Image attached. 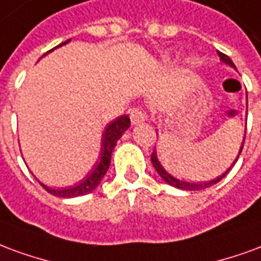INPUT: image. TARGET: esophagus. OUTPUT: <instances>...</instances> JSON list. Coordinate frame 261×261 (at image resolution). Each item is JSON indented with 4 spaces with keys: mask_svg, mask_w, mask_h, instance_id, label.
Returning <instances> with one entry per match:
<instances>
[{
    "mask_svg": "<svg viewBox=\"0 0 261 261\" xmlns=\"http://www.w3.org/2000/svg\"><path fill=\"white\" fill-rule=\"evenodd\" d=\"M129 114H130V121H132L133 125L142 123V122H144L146 119H147V115H146V112H144L142 108H139V107L132 108Z\"/></svg>",
    "mask_w": 261,
    "mask_h": 261,
    "instance_id": "esophagus-1",
    "label": "esophagus"
}]
</instances>
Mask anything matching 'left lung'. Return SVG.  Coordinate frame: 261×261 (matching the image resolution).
Here are the masks:
<instances>
[{"instance_id": "left-lung-1", "label": "left lung", "mask_w": 261, "mask_h": 261, "mask_svg": "<svg viewBox=\"0 0 261 261\" xmlns=\"http://www.w3.org/2000/svg\"><path fill=\"white\" fill-rule=\"evenodd\" d=\"M217 54H218V57H220V60L222 61V62H225V64H228V65H231L235 68V65H233V62L231 61V58L228 57V55H225L224 53H221V51H217ZM245 143V142H243ZM243 143H242V147H241V150H239V154H241V151H242L243 149ZM239 157V155H238ZM238 157L237 160H235V163L238 161ZM151 163H153L154 168H155V171L159 172V175L163 178V179L168 184V185L174 186V188H178V189H184V191H201V189H206V188H210V186L216 185L217 182H220V180L225 176V175L229 172V170H231L232 167H229L228 168V171H225L224 174L221 175V176H218V178H216V179L210 180V182H206V184H191V182H185V180H179L176 179V178H174V176H171L167 171L161 167V164L159 163V160H157V155H155V151H153L151 153ZM233 163V164H235Z\"/></svg>"}]
</instances>
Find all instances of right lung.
I'll return each mask as SVG.
<instances>
[{"label": "right lung", "mask_w": 261, "mask_h": 261, "mask_svg": "<svg viewBox=\"0 0 261 261\" xmlns=\"http://www.w3.org/2000/svg\"><path fill=\"white\" fill-rule=\"evenodd\" d=\"M68 41L69 40H66L65 43H62L60 45L66 44ZM129 125H130V119H129L128 115H122V117L117 118L115 121H112L111 123H108L107 128H106V130L102 133V146L101 153H100V159L97 160L96 165L93 167L90 174H87L86 178L81 180L77 185L70 186V188H64V189H53V188L43 185L41 182H40V185L43 186L48 193L57 196V197H76V196L87 195L91 191H94L97 186H98V184L101 182L102 176L106 175L108 167H110L112 150L115 147L118 139H121L122 133L129 128Z\"/></svg>", "instance_id": "right-lung-1"}]
</instances>
